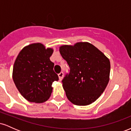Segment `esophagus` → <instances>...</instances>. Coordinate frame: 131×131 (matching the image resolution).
Segmentation results:
<instances>
[{
	"mask_svg": "<svg viewBox=\"0 0 131 131\" xmlns=\"http://www.w3.org/2000/svg\"><path fill=\"white\" fill-rule=\"evenodd\" d=\"M58 77H59L60 80H61L63 79V72H60V73L58 74Z\"/></svg>",
	"mask_w": 131,
	"mask_h": 131,
	"instance_id": "esophagus-1",
	"label": "esophagus"
}]
</instances>
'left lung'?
I'll return each instance as SVG.
<instances>
[{
    "mask_svg": "<svg viewBox=\"0 0 131 131\" xmlns=\"http://www.w3.org/2000/svg\"><path fill=\"white\" fill-rule=\"evenodd\" d=\"M70 73L62 80L68 99L73 104L85 106L101 95L109 81L110 62L97 47L89 42L60 47Z\"/></svg>",
    "mask_w": 131,
    "mask_h": 131,
    "instance_id": "obj_1",
    "label": "left lung"
}]
</instances>
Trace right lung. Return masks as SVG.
<instances>
[{"mask_svg":"<svg viewBox=\"0 0 131 131\" xmlns=\"http://www.w3.org/2000/svg\"><path fill=\"white\" fill-rule=\"evenodd\" d=\"M53 50L40 43L25 47L15 61L13 79L16 88L27 100L43 103L50 97L53 81L58 76L53 71L50 57Z\"/></svg>","mask_w":131,"mask_h":131,"instance_id":"right-lung-1","label":"right lung"}]
</instances>
